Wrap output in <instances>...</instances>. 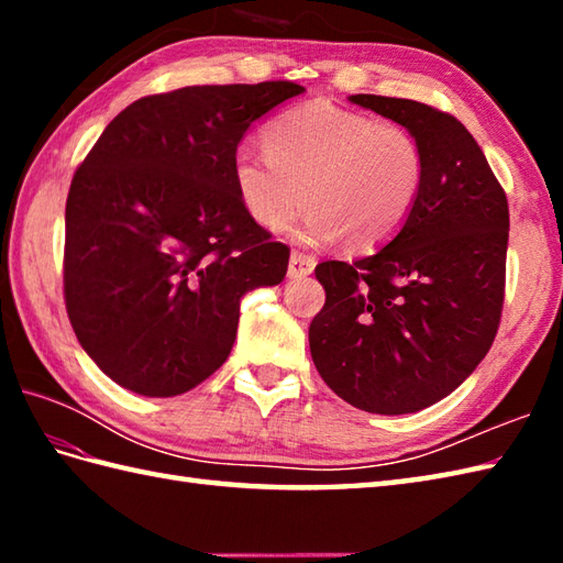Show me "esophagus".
<instances>
[{
  "instance_id": "34e87169",
  "label": "esophagus",
  "mask_w": 563,
  "mask_h": 563,
  "mask_svg": "<svg viewBox=\"0 0 563 563\" xmlns=\"http://www.w3.org/2000/svg\"><path fill=\"white\" fill-rule=\"evenodd\" d=\"M314 266H317L314 256H307V254H302V251H292L288 273H290V278H305V275L314 271Z\"/></svg>"
}]
</instances>
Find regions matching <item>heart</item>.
Wrapping results in <instances>:
<instances>
[{"instance_id":"heart-1","label":"heart","mask_w":563,"mask_h":563,"mask_svg":"<svg viewBox=\"0 0 563 563\" xmlns=\"http://www.w3.org/2000/svg\"><path fill=\"white\" fill-rule=\"evenodd\" d=\"M263 147L232 157L244 210L266 230H285L309 206L300 236L375 249L397 234L423 188V147L409 128L309 101L263 130Z\"/></svg>"}]
</instances>
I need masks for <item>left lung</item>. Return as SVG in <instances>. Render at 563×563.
I'll use <instances>...</instances> for the list:
<instances>
[{"label":"left lung","instance_id":"obj_1","mask_svg":"<svg viewBox=\"0 0 563 563\" xmlns=\"http://www.w3.org/2000/svg\"><path fill=\"white\" fill-rule=\"evenodd\" d=\"M351 101L409 128L423 147L426 176L387 246L314 268L327 302L309 324V351L321 379L355 409L413 413L457 389L496 339L508 200L454 115L375 93Z\"/></svg>","mask_w":563,"mask_h":563}]
</instances>
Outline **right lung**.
<instances>
[{
    "label": "right lung",
    "instance_id": "add662e5",
    "mask_svg": "<svg viewBox=\"0 0 563 563\" xmlns=\"http://www.w3.org/2000/svg\"><path fill=\"white\" fill-rule=\"evenodd\" d=\"M305 87H184L118 113L75 172L65 305L81 349L142 397L198 387L230 355L239 302L278 285L290 249L244 210L232 157L249 125Z\"/></svg>",
    "mask_w": 563,
    "mask_h": 563
}]
</instances>
